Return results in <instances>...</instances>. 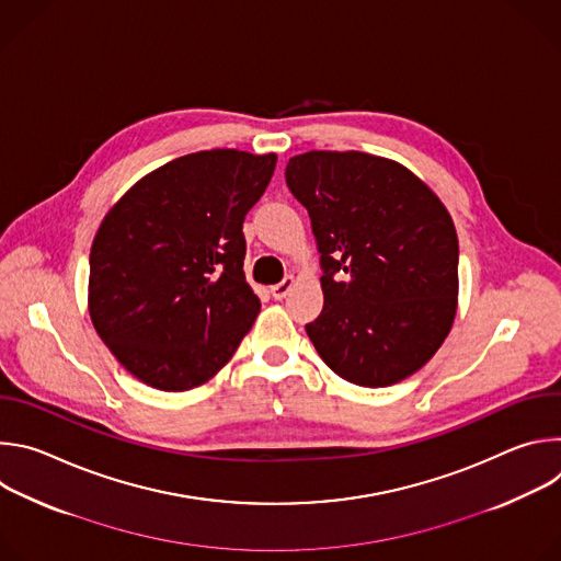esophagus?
I'll list each match as a JSON object with an SVG mask.
<instances>
[{"label":"esophagus","mask_w":561,"mask_h":561,"mask_svg":"<svg viewBox=\"0 0 561 561\" xmlns=\"http://www.w3.org/2000/svg\"><path fill=\"white\" fill-rule=\"evenodd\" d=\"M293 286H295V277H293V275H286L279 284L271 286V295H273L275 299H284V297L290 293Z\"/></svg>","instance_id":"34e87169"}]
</instances>
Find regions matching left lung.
<instances>
[{
    "label": "left lung",
    "mask_w": 561,
    "mask_h": 561,
    "mask_svg": "<svg viewBox=\"0 0 561 561\" xmlns=\"http://www.w3.org/2000/svg\"><path fill=\"white\" fill-rule=\"evenodd\" d=\"M308 210L324 308L306 333L342 379L381 388L420 370L457 308L459 244L439 197L402 164L310 150L286 164Z\"/></svg>",
    "instance_id": "8db88e82"
}]
</instances>
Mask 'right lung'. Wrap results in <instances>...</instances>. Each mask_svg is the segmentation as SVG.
<instances>
[{
    "label": "right lung",
    "instance_id": "add662e5",
    "mask_svg": "<svg viewBox=\"0 0 561 561\" xmlns=\"http://www.w3.org/2000/svg\"><path fill=\"white\" fill-rule=\"evenodd\" d=\"M277 154L217 148L173 159L104 217L91 249L89 310L117 362L180 392L208 381L260 312L244 275V217Z\"/></svg>",
    "mask_w": 561,
    "mask_h": 561
}]
</instances>
